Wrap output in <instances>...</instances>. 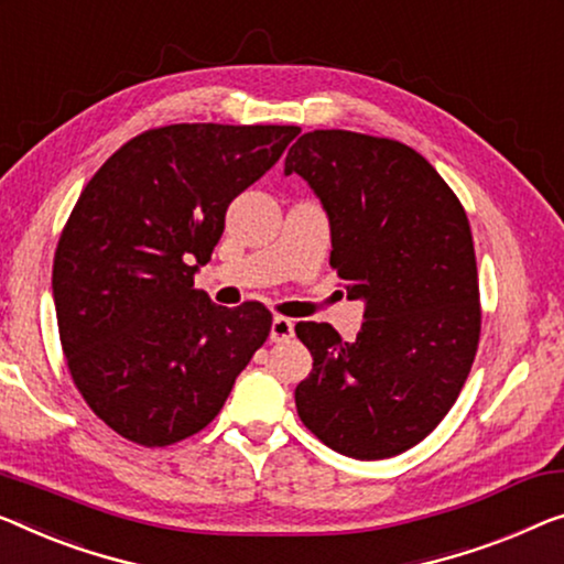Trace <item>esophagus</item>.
<instances>
[{
  "label": "esophagus",
  "instance_id": "34e87169",
  "mask_svg": "<svg viewBox=\"0 0 564 564\" xmlns=\"http://www.w3.org/2000/svg\"><path fill=\"white\" fill-rule=\"evenodd\" d=\"M293 336V322L285 316H273L271 322V341H289Z\"/></svg>",
  "mask_w": 564,
  "mask_h": 564
}]
</instances>
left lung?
<instances>
[{"label": "left lung", "mask_w": 564, "mask_h": 564, "mask_svg": "<svg viewBox=\"0 0 564 564\" xmlns=\"http://www.w3.org/2000/svg\"><path fill=\"white\" fill-rule=\"evenodd\" d=\"M332 225V268L365 301L357 339L299 322L314 367L296 410L349 458H392L453 408L481 336L474 238L460 199L425 156L394 139L308 131L285 156Z\"/></svg>", "instance_id": "obj_1"}]
</instances>
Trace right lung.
Returning <instances> with one entry per match:
<instances>
[{"label": "right lung", "instance_id": "obj_1", "mask_svg": "<svg viewBox=\"0 0 564 564\" xmlns=\"http://www.w3.org/2000/svg\"><path fill=\"white\" fill-rule=\"evenodd\" d=\"M299 126L172 123L106 159L75 202L53 263L57 329L88 408L162 448L209 425L271 334L263 304L195 289L230 202L279 162Z\"/></svg>", "mask_w": 564, "mask_h": 564}]
</instances>
